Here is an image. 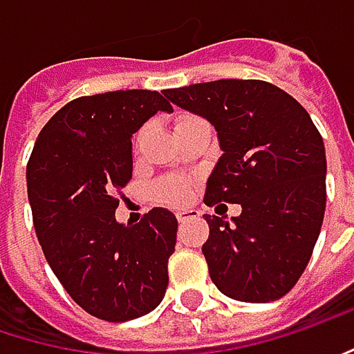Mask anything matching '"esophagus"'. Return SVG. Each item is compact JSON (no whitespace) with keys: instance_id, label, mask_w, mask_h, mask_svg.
I'll list each match as a JSON object with an SVG mask.
<instances>
[{"instance_id":"34e87169","label":"esophagus","mask_w":354,"mask_h":354,"mask_svg":"<svg viewBox=\"0 0 354 354\" xmlns=\"http://www.w3.org/2000/svg\"><path fill=\"white\" fill-rule=\"evenodd\" d=\"M195 217H199V212H197V209H181V212H177V219H179V223L189 221V219H195Z\"/></svg>"}]
</instances>
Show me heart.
Listing matches in <instances>:
<instances>
[{
  "label": "heart",
  "mask_w": 354,
  "mask_h": 354,
  "mask_svg": "<svg viewBox=\"0 0 354 354\" xmlns=\"http://www.w3.org/2000/svg\"><path fill=\"white\" fill-rule=\"evenodd\" d=\"M191 120H195V118L193 116H181L177 120V129L181 124H185V122H191ZM140 137H142V131H140L139 135H137V139H135V147L137 149H139ZM189 191L191 181L183 179V177H177V175H165V177H159L157 181H153L149 193H151V199L155 203H159V205H171L173 207V205L185 203L187 197H189Z\"/></svg>",
  "instance_id": "heart-1"
}]
</instances>
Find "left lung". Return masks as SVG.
Returning <instances> with one entry per match:
<instances>
[{
  "mask_svg": "<svg viewBox=\"0 0 354 354\" xmlns=\"http://www.w3.org/2000/svg\"><path fill=\"white\" fill-rule=\"evenodd\" d=\"M165 96L217 131L223 155L203 201L241 205L234 223L205 215L201 252L214 284L241 302L282 298L308 266L326 207L324 142L310 114L264 80L201 82Z\"/></svg>",
  "mask_w": 354,
  "mask_h": 354,
  "instance_id": "left-lung-1",
  "label": "left lung"
}]
</instances>
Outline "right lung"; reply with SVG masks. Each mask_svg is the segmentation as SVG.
<instances>
[{
	"label": "right lung",
	"mask_w": 354,
	"mask_h": 354,
	"mask_svg": "<svg viewBox=\"0 0 354 354\" xmlns=\"http://www.w3.org/2000/svg\"><path fill=\"white\" fill-rule=\"evenodd\" d=\"M171 104L157 90L80 96L38 135L26 179L41 252L64 290L88 315L124 322L163 300L177 219L163 207L118 223L120 189L133 177V135Z\"/></svg>",
	"instance_id": "obj_1"
}]
</instances>
